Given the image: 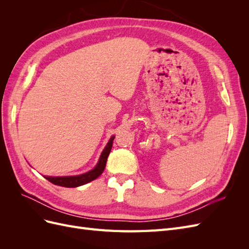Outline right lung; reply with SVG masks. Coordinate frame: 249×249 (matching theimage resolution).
Here are the masks:
<instances>
[{
    "mask_svg": "<svg viewBox=\"0 0 249 249\" xmlns=\"http://www.w3.org/2000/svg\"><path fill=\"white\" fill-rule=\"evenodd\" d=\"M113 140H114V136H112L108 142L107 146L104 148L103 153L100 157L99 163H97L96 166L90 170L84 175L81 176H73V177H44L49 182L53 183L54 185H58V186H62V187H66V188H74V187H79L84 184H87L91 180L95 179L96 178H99L105 167H106V163H107V159L108 156L111 152L112 148V144H113Z\"/></svg>",
    "mask_w": 249,
    "mask_h": 249,
    "instance_id": "obj_1",
    "label": "right lung"
}]
</instances>
